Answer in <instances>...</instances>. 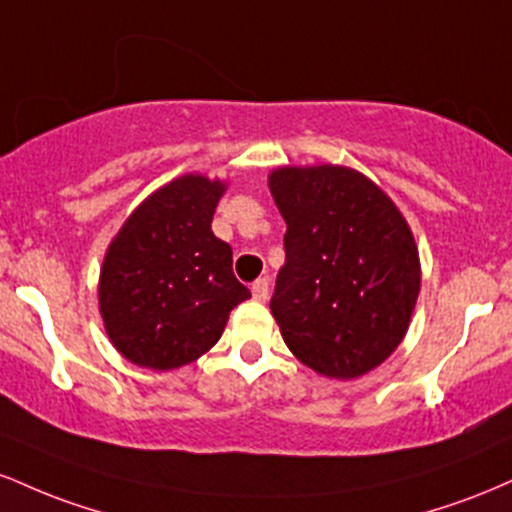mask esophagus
<instances>
[{"instance_id":"34e87169","label":"esophagus","mask_w":512,"mask_h":512,"mask_svg":"<svg viewBox=\"0 0 512 512\" xmlns=\"http://www.w3.org/2000/svg\"><path fill=\"white\" fill-rule=\"evenodd\" d=\"M250 291H252V298H255V301L264 303V301H267V296H269V281L267 279H257L255 284L250 286Z\"/></svg>"}]
</instances>
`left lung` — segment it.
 Instances as JSON below:
<instances>
[{
    "instance_id": "left-lung-1",
    "label": "left lung",
    "mask_w": 512,
    "mask_h": 512,
    "mask_svg": "<svg viewBox=\"0 0 512 512\" xmlns=\"http://www.w3.org/2000/svg\"><path fill=\"white\" fill-rule=\"evenodd\" d=\"M269 192L286 221L272 315L303 366L334 380L378 368L402 344L421 289L414 233L349 166H281Z\"/></svg>"
}]
</instances>
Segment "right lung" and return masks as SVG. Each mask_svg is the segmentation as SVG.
I'll return each instance as SVG.
<instances>
[{"instance_id": "add662e5", "label": "right lung", "mask_w": 512, "mask_h": 512, "mask_svg": "<svg viewBox=\"0 0 512 512\" xmlns=\"http://www.w3.org/2000/svg\"><path fill=\"white\" fill-rule=\"evenodd\" d=\"M228 182L187 173L139 204L105 250L98 310L127 361L173 370L221 339L250 291L233 276V250L211 231Z\"/></svg>"}]
</instances>
